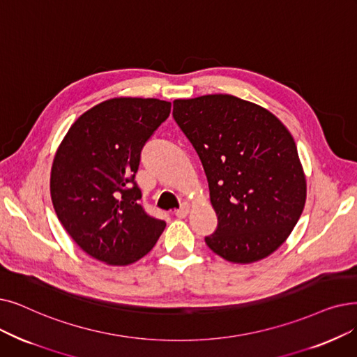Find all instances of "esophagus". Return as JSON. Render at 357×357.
Returning <instances> with one entry per match:
<instances>
[{
  "label": "esophagus",
  "mask_w": 357,
  "mask_h": 357,
  "mask_svg": "<svg viewBox=\"0 0 357 357\" xmlns=\"http://www.w3.org/2000/svg\"><path fill=\"white\" fill-rule=\"evenodd\" d=\"M191 211V204L190 203H183L182 207L179 210H176V215L179 217V219H183V217H187Z\"/></svg>",
  "instance_id": "esophagus-1"
}]
</instances>
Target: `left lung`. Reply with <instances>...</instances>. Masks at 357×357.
Wrapping results in <instances>:
<instances>
[{
  "label": "left lung",
  "instance_id": "1",
  "mask_svg": "<svg viewBox=\"0 0 357 357\" xmlns=\"http://www.w3.org/2000/svg\"><path fill=\"white\" fill-rule=\"evenodd\" d=\"M174 118L203 163L219 220L207 246L235 264L271 255L306 201V176L289 130L266 107L231 95L176 99Z\"/></svg>",
  "mask_w": 357,
  "mask_h": 357
}]
</instances>
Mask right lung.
I'll list each match as a JSON object with an SVG mask.
<instances>
[{
  "mask_svg": "<svg viewBox=\"0 0 357 357\" xmlns=\"http://www.w3.org/2000/svg\"><path fill=\"white\" fill-rule=\"evenodd\" d=\"M170 114V102L107 99L79 116L51 169V198L71 239L107 266H130L166 227L140 204L134 182L142 149Z\"/></svg>",
  "mask_w": 357,
  "mask_h": 357,
  "instance_id": "right-lung-1",
  "label": "right lung"
}]
</instances>
